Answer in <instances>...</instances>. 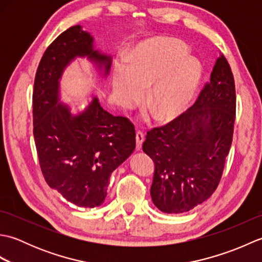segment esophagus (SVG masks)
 Segmentation results:
<instances>
[{"label":"esophagus","mask_w":262,"mask_h":262,"mask_svg":"<svg viewBox=\"0 0 262 262\" xmlns=\"http://www.w3.org/2000/svg\"><path fill=\"white\" fill-rule=\"evenodd\" d=\"M143 142H144V134H143V132L137 130V132H136V148H137V149H141Z\"/></svg>","instance_id":"34e87169"}]
</instances>
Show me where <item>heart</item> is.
Instances as JSON below:
<instances>
[{
	"label": "heart",
	"instance_id": "heart-1",
	"mask_svg": "<svg viewBox=\"0 0 262 262\" xmlns=\"http://www.w3.org/2000/svg\"><path fill=\"white\" fill-rule=\"evenodd\" d=\"M187 47L170 38H149L130 53L129 62L115 65L113 88L117 101L125 108L146 103L160 120H170L185 111L196 92L200 66L188 56Z\"/></svg>",
	"mask_w": 262,
	"mask_h": 262
}]
</instances>
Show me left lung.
Listing matches in <instances>:
<instances>
[{
    "label": "left lung",
    "instance_id": "obj_1",
    "mask_svg": "<svg viewBox=\"0 0 262 262\" xmlns=\"http://www.w3.org/2000/svg\"><path fill=\"white\" fill-rule=\"evenodd\" d=\"M235 110L234 77L221 55L196 102L147 130L143 151L155 164L151 197L160 210L185 213L213 194L231 148Z\"/></svg>",
    "mask_w": 262,
    "mask_h": 262
}]
</instances>
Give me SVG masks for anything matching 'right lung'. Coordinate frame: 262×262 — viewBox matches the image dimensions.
<instances>
[{
	"label": "right lung",
	"mask_w": 262,
	"mask_h": 262,
	"mask_svg": "<svg viewBox=\"0 0 262 262\" xmlns=\"http://www.w3.org/2000/svg\"><path fill=\"white\" fill-rule=\"evenodd\" d=\"M85 56L108 74L111 57L94 51L93 38L80 26L60 33L43 53L33 84V137L47 185L68 202L93 208L104 202L110 174L134 152L136 141L132 121L103 110L98 98L75 116L59 102L64 69Z\"/></svg>",
	"instance_id": "obj_1"
}]
</instances>
